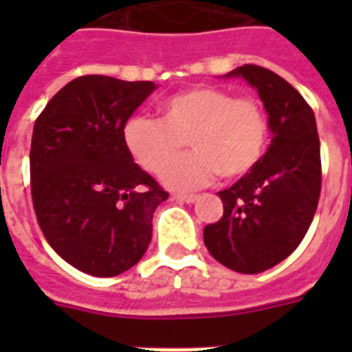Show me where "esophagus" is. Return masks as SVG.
I'll list each match as a JSON object with an SVG mask.
<instances>
[{
    "instance_id": "1",
    "label": "esophagus",
    "mask_w": 352,
    "mask_h": 352,
    "mask_svg": "<svg viewBox=\"0 0 352 352\" xmlns=\"http://www.w3.org/2000/svg\"><path fill=\"white\" fill-rule=\"evenodd\" d=\"M173 198L179 199V201H184V204H194L198 196L196 194H173Z\"/></svg>"
}]
</instances>
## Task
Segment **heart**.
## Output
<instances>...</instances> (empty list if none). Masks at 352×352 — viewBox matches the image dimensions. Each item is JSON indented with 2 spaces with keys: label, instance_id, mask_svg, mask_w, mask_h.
<instances>
[{
  "label": "heart",
  "instance_id": "obj_1",
  "mask_svg": "<svg viewBox=\"0 0 352 352\" xmlns=\"http://www.w3.org/2000/svg\"><path fill=\"white\" fill-rule=\"evenodd\" d=\"M270 126L254 98H236L222 88L198 87L160 103V120L131 116L122 130L131 158L151 173L173 160L184 141L195 151L170 162L162 183L175 190H194L224 179L247 175L264 156Z\"/></svg>",
  "mask_w": 352,
  "mask_h": 352
}]
</instances>
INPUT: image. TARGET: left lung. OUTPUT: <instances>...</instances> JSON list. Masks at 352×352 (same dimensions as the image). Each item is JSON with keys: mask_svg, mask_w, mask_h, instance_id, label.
I'll return each instance as SVG.
<instances>
[{"mask_svg": "<svg viewBox=\"0 0 352 352\" xmlns=\"http://www.w3.org/2000/svg\"><path fill=\"white\" fill-rule=\"evenodd\" d=\"M224 77L256 88L273 138L256 168L219 192L224 214L204 228V243L217 262L251 275L290 256L307 234L320 196V143L313 109L277 73L247 64Z\"/></svg>", "mask_w": 352, "mask_h": 352, "instance_id": "obj_1", "label": "left lung"}]
</instances>
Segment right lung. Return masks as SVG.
<instances>
[{
    "mask_svg": "<svg viewBox=\"0 0 352 352\" xmlns=\"http://www.w3.org/2000/svg\"><path fill=\"white\" fill-rule=\"evenodd\" d=\"M156 90L151 80L85 75L37 116L32 199L50 247L80 272L115 277L145 254L154 209L168 192L133 162L122 130Z\"/></svg>",
    "mask_w": 352,
    "mask_h": 352,
    "instance_id": "1",
    "label": "right lung"
}]
</instances>
